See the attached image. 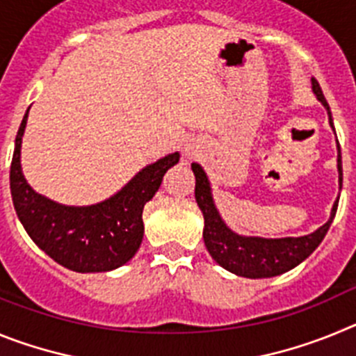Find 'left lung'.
Segmentation results:
<instances>
[{
    "mask_svg": "<svg viewBox=\"0 0 356 356\" xmlns=\"http://www.w3.org/2000/svg\"><path fill=\"white\" fill-rule=\"evenodd\" d=\"M312 89L319 102L326 106L330 115V124L333 127L332 112L326 102L325 94L321 90L319 81L312 78ZM339 181L342 184V160H341V146H339ZM193 171L196 176V201L200 205L203 217H205V229H203V238L205 246L212 259L216 260L226 271L234 275L244 276V278H271L282 273H287L294 269L298 264L303 262L314 253L319 246L325 235L328 234L330 225H332L335 212H337L339 200L332 209L328 222L316 229L314 234L305 235V237H285V238H260V237H242L234 234L232 229L226 228L222 219L217 213L213 207L212 194H210L209 178L205 171L201 169L200 163H193Z\"/></svg>",
    "mask_w": 356,
    "mask_h": 356,
    "instance_id": "1",
    "label": "left lung"
}]
</instances>
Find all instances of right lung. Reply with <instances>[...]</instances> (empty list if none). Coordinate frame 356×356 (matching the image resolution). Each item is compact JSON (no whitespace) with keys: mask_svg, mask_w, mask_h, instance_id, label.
<instances>
[{"mask_svg":"<svg viewBox=\"0 0 356 356\" xmlns=\"http://www.w3.org/2000/svg\"><path fill=\"white\" fill-rule=\"evenodd\" d=\"M28 112L15 137L10 193L19 221L37 246L76 273L118 269L137 253L144 235V205L155 196L163 175L180 155L163 156L144 168L115 196L92 207H64L33 193L21 171V139Z\"/></svg>","mask_w":356,"mask_h":356,"instance_id":"right-lung-1","label":"right lung"}]
</instances>
